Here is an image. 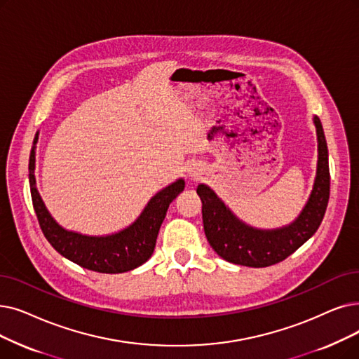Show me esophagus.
Returning a JSON list of instances; mask_svg holds the SVG:
<instances>
[{
    "label": "esophagus",
    "mask_w": 359,
    "mask_h": 359,
    "mask_svg": "<svg viewBox=\"0 0 359 359\" xmlns=\"http://www.w3.org/2000/svg\"><path fill=\"white\" fill-rule=\"evenodd\" d=\"M195 175H196V173H195V171H194V173H191V176H195Z\"/></svg>",
    "instance_id": "esophagus-1"
}]
</instances>
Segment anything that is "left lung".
I'll use <instances>...</instances> for the list:
<instances>
[{"mask_svg":"<svg viewBox=\"0 0 359 359\" xmlns=\"http://www.w3.org/2000/svg\"><path fill=\"white\" fill-rule=\"evenodd\" d=\"M318 141L317 175L313 192L296 220L285 227L261 230L245 224L207 184H198L205 236L223 259L246 267H269L286 259L320 227L330 196L329 151L320 118L314 117Z\"/></svg>","mask_w":359,"mask_h":359,"instance_id":"1","label":"left lung"}]
</instances>
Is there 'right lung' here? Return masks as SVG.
Segmentation results:
<instances>
[{"label":"right lung","mask_w":359,"mask_h":359,"mask_svg":"<svg viewBox=\"0 0 359 359\" xmlns=\"http://www.w3.org/2000/svg\"><path fill=\"white\" fill-rule=\"evenodd\" d=\"M38 135L39 132L35 135L34 147L30 151L29 184L34 208L46 241L65 258L97 273L117 274L142 266L154 252L167 208L170 202L184 189V180L179 179L155 194L141 215L129 227L107 236L81 235L63 229L54 220L36 189L35 148Z\"/></svg>","instance_id":"add662e5"}]
</instances>
